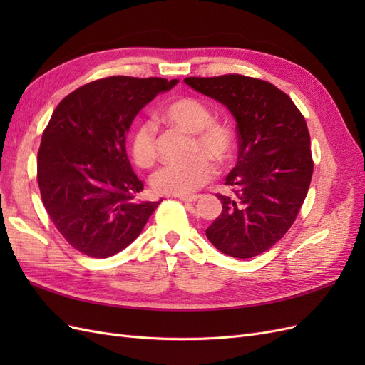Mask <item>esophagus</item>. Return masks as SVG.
Instances as JSON below:
<instances>
[{
    "mask_svg": "<svg viewBox=\"0 0 365 365\" xmlns=\"http://www.w3.org/2000/svg\"><path fill=\"white\" fill-rule=\"evenodd\" d=\"M181 201H184V202H196V201H200L201 200V196L200 195H195V196H178Z\"/></svg>",
    "mask_w": 365,
    "mask_h": 365,
    "instance_id": "esophagus-1",
    "label": "esophagus"
}]
</instances>
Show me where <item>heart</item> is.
Masks as SVG:
<instances>
[{
	"label": "heart",
	"instance_id": "heart-1",
	"mask_svg": "<svg viewBox=\"0 0 365 365\" xmlns=\"http://www.w3.org/2000/svg\"><path fill=\"white\" fill-rule=\"evenodd\" d=\"M160 118L170 126L190 132V153L195 155L184 163L165 164L152 176L153 190L161 195L189 196L213 180L215 165H225L235 155L236 141L233 130L222 121L212 120L208 106L195 97H181L165 105ZM132 160L140 168H150L157 161L155 129L150 123H138L129 137ZM207 156L205 158V155Z\"/></svg>",
	"mask_w": 365,
	"mask_h": 365
}]
</instances>
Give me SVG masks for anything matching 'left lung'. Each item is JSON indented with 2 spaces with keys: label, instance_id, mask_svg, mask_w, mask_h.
Returning <instances> with one entry per match:
<instances>
[{
  "label": "left lung",
  "instance_id": "left-lung-1",
  "mask_svg": "<svg viewBox=\"0 0 365 365\" xmlns=\"http://www.w3.org/2000/svg\"><path fill=\"white\" fill-rule=\"evenodd\" d=\"M184 82L225 105L239 137L237 163L225 178L235 196L216 195L222 213L205 230L207 239L227 256L256 257L286 235L307 195L314 161L306 120L288 94L254 77Z\"/></svg>",
  "mask_w": 365,
  "mask_h": 365
}]
</instances>
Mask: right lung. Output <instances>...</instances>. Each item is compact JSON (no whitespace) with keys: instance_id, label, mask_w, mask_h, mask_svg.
<instances>
[{"instance_id":"add662e5","label":"right lung","mask_w":365,"mask_h":365,"mask_svg":"<svg viewBox=\"0 0 365 365\" xmlns=\"http://www.w3.org/2000/svg\"><path fill=\"white\" fill-rule=\"evenodd\" d=\"M178 81L111 76L86 83L54 109L38 152L42 204L68 244L106 259L134 242L161 201H140L126 134L135 115Z\"/></svg>"}]
</instances>
